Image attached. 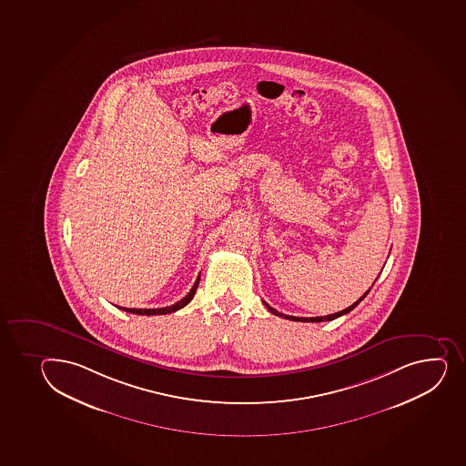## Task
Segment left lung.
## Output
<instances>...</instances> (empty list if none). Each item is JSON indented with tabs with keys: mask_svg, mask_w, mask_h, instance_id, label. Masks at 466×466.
Instances as JSON below:
<instances>
[{
	"mask_svg": "<svg viewBox=\"0 0 466 466\" xmlns=\"http://www.w3.org/2000/svg\"><path fill=\"white\" fill-rule=\"evenodd\" d=\"M371 288H373V286H371ZM371 288H370V289H371ZM370 289H369V290H367V292L364 293V295H362V297L360 298V299H358V301L353 302V304H351L350 308L344 309V310H341V312L331 313V315H327V317H315V318L290 317V315H284V313H279V310H275L274 308H270V306H269V304H268V302H266V301H263V302H264V306H266V308L269 309L270 313H274V315H277V317L284 318V319H290V321H299V322L331 321V319H336V318L342 317V315H346V313L351 312V310H353V309H355L356 306H358V304H360V302L362 301V299H364V298L367 297V295H369Z\"/></svg>",
	"mask_w": 466,
	"mask_h": 466,
	"instance_id": "8db88e82",
	"label": "left lung"
}]
</instances>
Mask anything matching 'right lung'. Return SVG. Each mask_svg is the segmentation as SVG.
I'll use <instances>...</instances> for the list:
<instances>
[{"mask_svg": "<svg viewBox=\"0 0 466 466\" xmlns=\"http://www.w3.org/2000/svg\"><path fill=\"white\" fill-rule=\"evenodd\" d=\"M198 281H200V275L197 277L196 283L192 286L191 290L187 293V297H183L180 301L176 302L173 306H168V308L162 309H128V308H119L120 310H125V312L128 313H136V315H167V313H173L178 309L185 308L187 302L191 301L194 295H196L197 288H198Z\"/></svg>", "mask_w": 466, "mask_h": 466, "instance_id": "right-lung-1", "label": "right lung"}]
</instances>
